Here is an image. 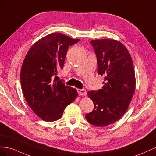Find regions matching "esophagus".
<instances>
[{
    "instance_id": "34e87169",
    "label": "esophagus",
    "mask_w": 156,
    "mask_h": 156,
    "mask_svg": "<svg viewBox=\"0 0 156 156\" xmlns=\"http://www.w3.org/2000/svg\"><path fill=\"white\" fill-rule=\"evenodd\" d=\"M77 92L79 96H84L87 95V91L84 89H77Z\"/></svg>"
}]
</instances>
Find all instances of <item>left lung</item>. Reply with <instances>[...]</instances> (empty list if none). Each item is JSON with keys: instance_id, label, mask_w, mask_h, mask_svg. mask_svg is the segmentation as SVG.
<instances>
[{"instance_id": "obj_1", "label": "left lung", "mask_w": 156, "mask_h": 156, "mask_svg": "<svg viewBox=\"0 0 156 156\" xmlns=\"http://www.w3.org/2000/svg\"><path fill=\"white\" fill-rule=\"evenodd\" d=\"M98 58V74L104 77L101 89L89 91L94 110L87 113L90 124L105 127L115 123L128 108L135 89L133 61L120 41L111 39L90 41Z\"/></svg>"}]
</instances>
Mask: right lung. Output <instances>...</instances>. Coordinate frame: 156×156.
Here are the masks:
<instances>
[{
    "instance_id": "right-lung-1",
    "label": "right lung",
    "mask_w": 156,
    "mask_h": 156,
    "mask_svg": "<svg viewBox=\"0 0 156 156\" xmlns=\"http://www.w3.org/2000/svg\"><path fill=\"white\" fill-rule=\"evenodd\" d=\"M79 41L62 33H51L33 44L23 60L20 75L23 94L44 121L60 119L78 96L76 89L66 86L56 75L64 66L69 46Z\"/></svg>"
}]
</instances>
